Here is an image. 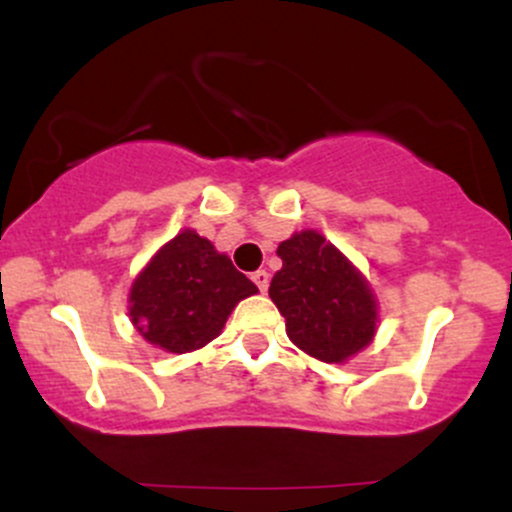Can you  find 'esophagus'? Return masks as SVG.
I'll return each mask as SVG.
<instances>
[{
    "label": "esophagus",
    "instance_id": "obj_1",
    "mask_svg": "<svg viewBox=\"0 0 512 512\" xmlns=\"http://www.w3.org/2000/svg\"><path fill=\"white\" fill-rule=\"evenodd\" d=\"M252 281H255L257 289L264 293V291H267V286H269V274L264 272V269H257V272L252 274Z\"/></svg>",
    "mask_w": 512,
    "mask_h": 512
}]
</instances>
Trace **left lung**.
Segmentation results:
<instances>
[{
  "label": "left lung",
  "instance_id": "obj_1",
  "mask_svg": "<svg viewBox=\"0 0 512 512\" xmlns=\"http://www.w3.org/2000/svg\"><path fill=\"white\" fill-rule=\"evenodd\" d=\"M281 269L269 298L286 317L291 342L325 363H342L370 344L378 308L354 264L320 233L303 231L276 250Z\"/></svg>",
  "mask_w": 512,
  "mask_h": 512
}]
</instances>
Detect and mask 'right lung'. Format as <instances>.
I'll use <instances>...</instances> for the list:
<instances>
[{
  "mask_svg": "<svg viewBox=\"0 0 512 512\" xmlns=\"http://www.w3.org/2000/svg\"><path fill=\"white\" fill-rule=\"evenodd\" d=\"M252 293L257 286L207 238L182 231L137 276L129 315L146 342L185 354L219 337L231 310Z\"/></svg>",
  "mask_w": 512,
  "mask_h": 512,
  "instance_id": "add662e5",
  "label": "right lung"
}]
</instances>
